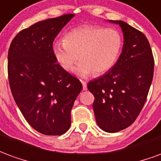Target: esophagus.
<instances>
[{"label": "esophagus", "instance_id": "34e87169", "mask_svg": "<svg viewBox=\"0 0 161 161\" xmlns=\"http://www.w3.org/2000/svg\"><path fill=\"white\" fill-rule=\"evenodd\" d=\"M81 83L83 84V90H84V91H86V90H87V84H86V82L81 80Z\"/></svg>", "mask_w": 161, "mask_h": 161}]
</instances>
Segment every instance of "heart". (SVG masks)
<instances>
[{
  "instance_id": "heart-1",
  "label": "heart",
  "mask_w": 161,
  "mask_h": 161,
  "mask_svg": "<svg viewBox=\"0 0 161 161\" xmlns=\"http://www.w3.org/2000/svg\"><path fill=\"white\" fill-rule=\"evenodd\" d=\"M123 38L118 30L101 26H83L70 30L64 41L53 45L55 59L66 71H72L77 60L76 72L86 77L101 75L115 65L121 54Z\"/></svg>"
}]
</instances>
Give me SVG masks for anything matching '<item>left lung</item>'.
<instances>
[{"label": "left lung", "mask_w": 161, "mask_h": 161, "mask_svg": "<svg viewBox=\"0 0 161 161\" xmlns=\"http://www.w3.org/2000/svg\"><path fill=\"white\" fill-rule=\"evenodd\" d=\"M119 25L123 46L115 65L88 84L94 95L95 117L99 128L108 133L125 129L142 111L153 76L154 61L146 36L122 20H108Z\"/></svg>", "instance_id": "obj_1"}]
</instances>
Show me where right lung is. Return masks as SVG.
I'll use <instances>...</instances> for the list:
<instances>
[{"instance_id": "obj_1", "label": "right lung", "mask_w": 161, "mask_h": 161, "mask_svg": "<svg viewBox=\"0 0 161 161\" xmlns=\"http://www.w3.org/2000/svg\"><path fill=\"white\" fill-rule=\"evenodd\" d=\"M74 17L65 14L19 32L8 50V79L26 121L43 135H61L70 127V110L83 89L80 81L57 64L54 39Z\"/></svg>"}]
</instances>
